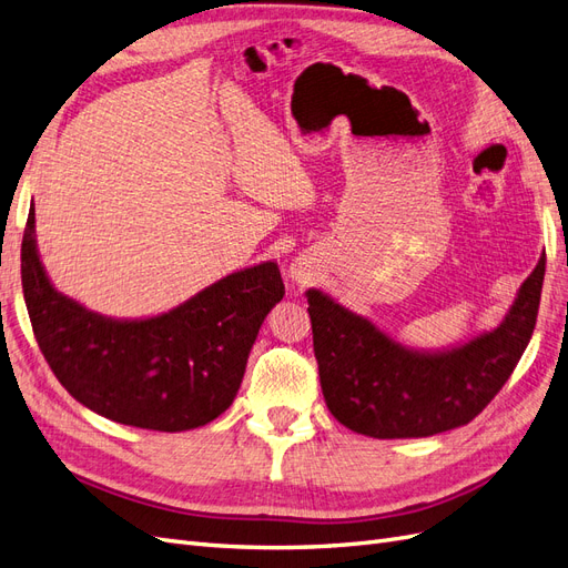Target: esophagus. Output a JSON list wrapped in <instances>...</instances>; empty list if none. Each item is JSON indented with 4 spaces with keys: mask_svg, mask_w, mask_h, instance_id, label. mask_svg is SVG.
<instances>
[{
    "mask_svg": "<svg viewBox=\"0 0 568 568\" xmlns=\"http://www.w3.org/2000/svg\"><path fill=\"white\" fill-rule=\"evenodd\" d=\"M296 280H298V282L303 280V272H296Z\"/></svg>",
    "mask_w": 568,
    "mask_h": 568,
    "instance_id": "esophagus-1",
    "label": "esophagus"
}]
</instances>
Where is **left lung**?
<instances>
[{
	"instance_id": "left-lung-1",
	"label": "left lung",
	"mask_w": 568,
	"mask_h": 568,
	"mask_svg": "<svg viewBox=\"0 0 568 568\" xmlns=\"http://www.w3.org/2000/svg\"><path fill=\"white\" fill-rule=\"evenodd\" d=\"M542 280L545 255L495 329L443 351L405 346L324 291L307 288L326 407L369 438H426L469 424L521 359L536 329Z\"/></svg>"
}]
</instances>
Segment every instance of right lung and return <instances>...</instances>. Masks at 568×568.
Returning a JSON list of instances; mask_svg holds the SVG:
<instances>
[{
  "instance_id": "obj_1",
  "label": "right lung",
  "mask_w": 568,
  "mask_h": 568,
  "mask_svg": "<svg viewBox=\"0 0 568 568\" xmlns=\"http://www.w3.org/2000/svg\"><path fill=\"white\" fill-rule=\"evenodd\" d=\"M21 282L38 346L63 388L101 417L168 434L209 424L232 405L261 324L284 298L280 267L265 261L161 315H99L47 277L36 205L21 244Z\"/></svg>"
}]
</instances>
